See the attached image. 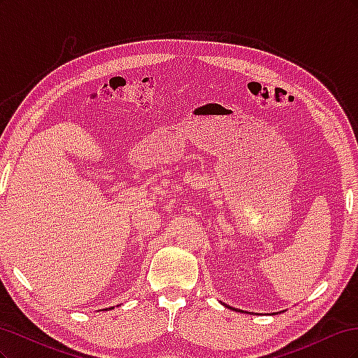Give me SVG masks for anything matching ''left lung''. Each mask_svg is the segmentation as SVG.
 <instances>
[{
	"label": "left lung",
	"mask_w": 358,
	"mask_h": 358,
	"mask_svg": "<svg viewBox=\"0 0 358 358\" xmlns=\"http://www.w3.org/2000/svg\"><path fill=\"white\" fill-rule=\"evenodd\" d=\"M225 308H227V305H225ZM229 308H230V306H229ZM230 309H231V308H230Z\"/></svg>",
	"instance_id": "8db88e82"
}]
</instances>
